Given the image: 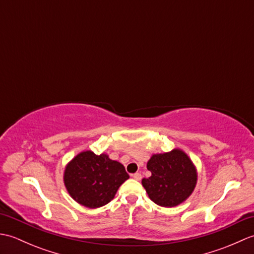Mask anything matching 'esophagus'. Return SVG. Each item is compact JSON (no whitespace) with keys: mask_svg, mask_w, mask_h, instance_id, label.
Wrapping results in <instances>:
<instances>
[{"mask_svg":"<svg viewBox=\"0 0 254 254\" xmlns=\"http://www.w3.org/2000/svg\"><path fill=\"white\" fill-rule=\"evenodd\" d=\"M132 178H133V179H135V180H141L142 179V175L139 174V172H135V174L132 175Z\"/></svg>","mask_w":254,"mask_h":254,"instance_id":"obj_1","label":"esophagus"}]
</instances>
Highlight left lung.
Masks as SVG:
<instances>
[{"label":"left lung","instance_id":"left-lung-1","mask_svg":"<svg viewBox=\"0 0 254 254\" xmlns=\"http://www.w3.org/2000/svg\"><path fill=\"white\" fill-rule=\"evenodd\" d=\"M152 172L142 180L149 198L163 207H174L185 202L196 186L197 174L189 156L181 149L155 154L147 163Z\"/></svg>","mask_w":254,"mask_h":254}]
</instances>
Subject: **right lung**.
Wrapping results in <instances>:
<instances>
[{"instance_id":"obj_1","label":"right lung","mask_w":254,"mask_h":254,"mask_svg":"<svg viewBox=\"0 0 254 254\" xmlns=\"http://www.w3.org/2000/svg\"><path fill=\"white\" fill-rule=\"evenodd\" d=\"M128 178L122 164L91 150L75 156L64 170V185L69 195L88 208L109 203Z\"/></svg>"}]
</instances>
